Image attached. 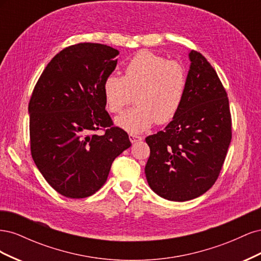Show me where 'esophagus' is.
<instances>
[{
    "label": "esophagus",
    "instance_id": "esophagus-1",
    "mask_svg": "<svg viewBox=\"0 0 261 261\" xmlns=\"http://www.w3.org/2000/svg\"><path fill=\"white\" fill-rule=\"evenodd\" d=\"M129 140L132 144H134V143H136V141L141 140V137L137 136V135H134V134H129Z\"/></svg>",
    "mask_w": 261,
    "mask_h": 261
}]
</instances>
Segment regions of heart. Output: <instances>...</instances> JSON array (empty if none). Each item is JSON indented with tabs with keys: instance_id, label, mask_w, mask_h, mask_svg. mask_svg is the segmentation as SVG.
<instances>
[{
	"instance_id": "obj_1",
	"label": "heart",
	"mask_w": 261,
	"mask_h": 261,
	"mask_svg": "<svg viewBox=\"0 0 261 261\" xmlns=\"http://www.w3.org/2000/svg\"><path fill=\"white\" fill-rule=\"evenodd\" d=\"M186 84V69L180 62L140 51L126 64L123 77L106 78L102 91L111 113H120L135 93L137 105L117 116L115 124L126 132L139 134L155 122L164 124L174 118L183 103Z\"/></svg>"
}]
</instances>
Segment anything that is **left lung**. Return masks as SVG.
<instances>
[{"instance_id":"obj_1","label":"left lung","mask_w":261,"mask_h":261,"mask_svg":"<svg viewBox=\"0 0 261 261\" xmlns=\"http://www.w3.org/2000/svg\"><path fill=\"white\" fill-rule=\"evenodd\" d=\"M185 97L164 130L148 136L145 173L152 191L172 201L206 193L222 169L232 139L227 94L203 55L189 52Z\"/></svg>"}]
</instances>
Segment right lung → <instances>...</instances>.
I'll use <instances>...</instances> for the list:
<instances>
[{
	"label": "right lung",
	"mask_w": 261,
	"mask_h": 261,
	"mask_svg": "<svg viewBox=\"0 0 261 261\" xmlns=\"http://www.w3.org/2000/svg\"><path fill=\"white\" fill-rule=\"evenodd\" d=\"M117 55L106 44L70 45L50 61L31 94V155L45 180L67 198L98 192L115 158L132 146L127 133L113 126L102 91ZM103 128L102 136L94 133Z\"/></svg>",
	"instance_id": "right-lung-1"
}]
</instances>
